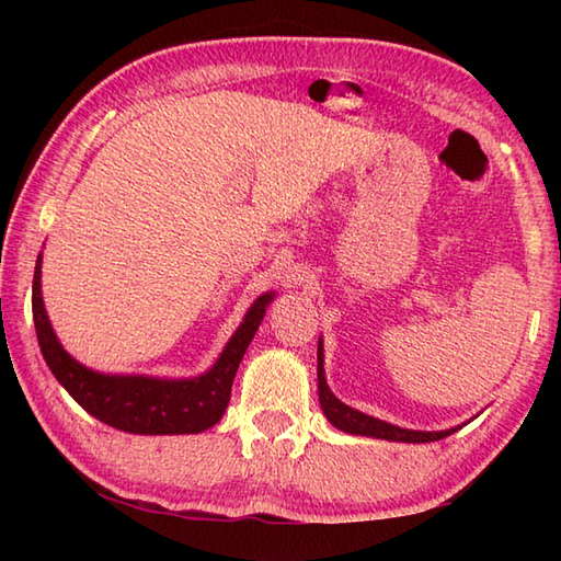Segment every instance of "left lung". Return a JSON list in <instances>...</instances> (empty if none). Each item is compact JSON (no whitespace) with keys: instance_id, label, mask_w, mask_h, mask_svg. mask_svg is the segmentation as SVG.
I'll list each match as a JSON object with an SVG mask.
<instances>
[{"instance_id":"obj_1","label":"left lung","mask_w":561,"mask_h":561,"mask_svg":"<svg viewBox=\"0 0 561 561\" xmlns=\"http://www.w3.org/2000/svg\"><path fill=\"white\" fill-rule=\"evenodd\" d=\"M325 350H323V337H318V398H320V410L328 416V422L340 428L344 434L354 436H371V438H383V440H396V444H432V440L446 438L453 432H458L460 426L446 428V432H414V428H402L396 424H388L383 420H376L371 414H364L359 410L344 404L335 392L330 390L325 380Z\"/></svg>"}]
</instances>
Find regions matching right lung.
<instances>
[{
    "mask_svg": "<svg viewBox=\"0 0 561 561\" xmlns=\"http://www.w3.org/2000/svg\"><path fill=\"white\" fill-rule=\"evenodd\" d=\"M43 255L33 274V323L45 364L71 398L91 416L127 434H199L217 424L231 398V386L248 344L265 318L274 291L260 294L241 325L226 342L219 359L195 378H159L141 374H101L79 364L59 344L45 311L41 284Z\"/></svg>",
    "mask_w": 561,
    "mask_h": 561,
    "instance_id": "1",
    "label": "right lung"
}]
</instances>
